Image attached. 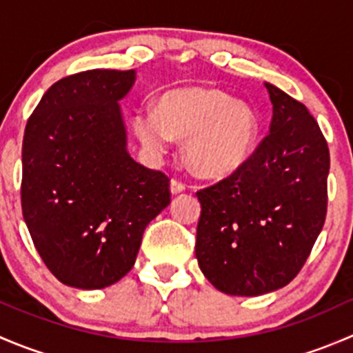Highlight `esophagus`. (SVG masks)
Here are the masks:
<instances>
[{"label":"esophagus","mask_w":353,"mask_h":353,"mask_svg":"<svg viewBox=\"0 0 353 353\" xmlns=\"http://www.w3.org/2000/svg\"><path fill=\"white\" fill-rule=\"evenodd\" d=\"M184 190H186V184H184L181 179H177V177H174V179L170 181V191H172L174 194L183 193Z\"/></svg>","instance_id":"obj_1"}]
</instances>
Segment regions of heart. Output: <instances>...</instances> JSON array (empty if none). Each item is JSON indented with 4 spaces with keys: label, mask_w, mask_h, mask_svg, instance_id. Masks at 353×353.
<instances>
[{
    "label": "heart",
    "mask_w": 353,
    "mask_h": 353,
    "mask_svg": "<svg viewBox=\"0 0 353 353\" xmlns=\"http://www.w3.org/2000/svg\"><path fill=\"white\" fill-rule=\"evenodd\" d=\"M133 128L148 152L160 155L172 137L184 138L188 163L201 176H225L249 159L259 134V119L245 102L208 87L165 92L159 105L134 112Z\"/></svg>",
    "instance_id": "1"
}]
</instances>
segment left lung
Masks as SVG:
<instances>
[{
    "instance_id": "left-lung-1",
    "label": "left lung",
    "mask_w": 353,
    "mask_h": 353,
    "mask_svg": "<svg viewBox=\"0 0 353 353\" xmlns=\"http://www.w3.org/2000/svg\"><path fill=\"white\" fill-rule=\"evenodd\" d=\"M270 133L230 176L198 191L196 258L230 295L285 287L307 261L328 210L330 150L302 102L265 83Z\"/></svg>"
}]
</instances>
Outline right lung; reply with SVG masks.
<instances>
[{"instance_id": "right-lung-1", "label": "right lung", "mask_w": 353, "mask_h": 353, "mask_svg": "<svg viewBox=\"0 0 353 353\" xmlns=\"http://www.w3.org/2000/svg\"><path fill=\"white\" fill-rule=\"evenodd\" d=\"M134 70L61 78L25 126L22 212L35 249L65 285L104 288L134 265L145 229L170 203V179L126 152L117 101Z\"/></svg>"}]
</instances>
